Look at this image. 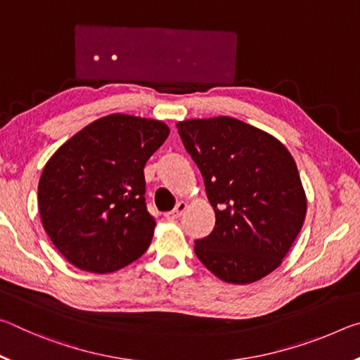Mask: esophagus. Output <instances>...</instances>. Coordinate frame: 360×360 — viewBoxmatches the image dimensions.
<instances>
[{
	"instance_id": "1",
	"label": "esophagus",
	"mask_w": 360,
	"mask_h": 360,
	"mask_svg": "<svg viewBox=\"0 0 360 360\" xmlns=\"http://www.w3.org/2000/svg\"><path fill=\"white\" fill-rule=\"evenodd\" d=\"M187 210V203L186 202H179L178 205L174 206L173 211H169L165 214V217L168 219V221H174V219H179L182 216V212H184Z\"/></svg>"
}]
</instances>
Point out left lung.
<instances>
[{
    "label": "left lung",
    "mask_w": 360,
    "mask_h": 360,
    "mask_svg": "<svg viewBox=\"0 0 360 360\" xmlns=\"http://www.w3.org/2000/svg\"><path fill=\"white\" fill-rule=\"evenodd\" d=\"M176 127L216 212L211 233L195 241L197 257L225 283L249 284L270 275L307 214L290 152L275 136L227 115Z\"/></svg>",
    "instance_id": "obj_1"
}]
</instances>
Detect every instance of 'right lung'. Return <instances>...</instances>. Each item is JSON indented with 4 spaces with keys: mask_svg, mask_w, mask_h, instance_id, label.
<instances>
[{
    "mask_svg": "<svg viewBox=\"0 0 360 360\" xmlns=\"http://www.w3.org/2000/svg\"><path fill=\"white\" fill-rule=\"evenodd\" d=\"M160 120L111 114L85 127L42 169V227L63 257L111 273L141 257L155 221L146 208L144 165L165 143Z\"/></svg>",
    "mask_w": 360,
    "mask_h": 360,
    "instance_id": "obj_1",
    "label": "right lung"
}]
</instances>
